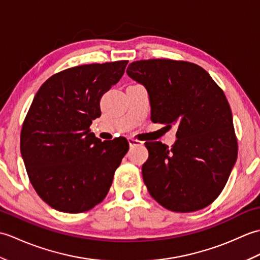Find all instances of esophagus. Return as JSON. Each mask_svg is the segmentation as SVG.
I'll list each match as a JSON object with an SVG mask.
<instances>
[{
  "label": "esophagus",
  "instance_id": "obj_1",
  "mask_svg": "<svg viewBox=\"0 0 260 260\" xmlns=\"http://www.w3.org/2000/svg\"><path fill=\"white\" fill-rule=\"evenodd\" d=\"M128 143H129V146H137V145H143V142L139 141V140H135L133 137H129L128 139Z\"/></svg>",
  "mask_w": 260,
  "mask_h": 260
}]
</instances>
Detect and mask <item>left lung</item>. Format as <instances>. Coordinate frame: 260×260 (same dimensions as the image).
<instances>
[{
  "mask_svg": "<svg viewBox=\"0 0 260 260\" xmlns=\"http://www.w3.org/2000/svg\"><path fill=\"white\" fill-rule=\"evenodd\" d=\"M126 73L145 86L153 123L178 126L171 148L145 143L142 174L150 194L174 212L208 207L222 192L238 154L224 92L200 66L181 60H140Z\"/></svg>",
  "mask_w": 260,
  "mask_h": 260,
  "instance_id": "left-lung-1",
  "label": "left lung"
}]
</instances>
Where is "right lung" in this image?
I'll use <instances>...</instances> for the list:
<instances>
[{
    "label": "right lung",
    "mask_w": 260,
    "mask_h": 260,
    "mask_svg": "<svg viewBox=\"0 0 260 260\" xmlns=\"http://www.w3.org/2000/svg\"><path fill=\"white\" fill-rule=\"evenodd\" d=\"M128 61L81 64L43 82L22 125L20 148L32 186L51 208L81 213L107 196L128 151L125 137L102 142L90 132L101 98Z\"/></svg>",
    "instance_id": "add662e5"
}]
</instances>
